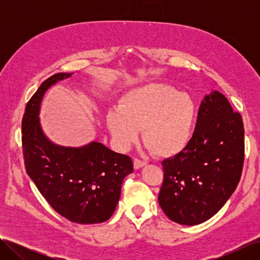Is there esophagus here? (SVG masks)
<instances>
[{"mask_svg": "<svg viewBox=\"0 0 260 260\" xmlns=\"http://www.w3.org/2000/svg\"><path fill=\"white\" fill-rule=\"evenodd\" d=\"M145 164H146L145 161L138 159V158H135V160H133V166H135V169L142 168L143 166H145Z\"/></svg>", "mask_w": 260, "mask_h": 260, "instance_id": "1", "label": "esophagus"}]
</instances>
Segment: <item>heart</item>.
<instances>
[{"label": "heart", "mask_w": 260, "mask_h": 260, "mask_svg": "<svg viewBox=\"0 0 260 260\" xmlns=\"http://www.w3.org/2000/svg\"><path fill=\"white\" fill-rule=\"evenodd\" d=\"M198 116L194 100L165 83H148L124 93L119 108L106 117L119 148L136 142L140 129L147 147L159 157H171L190 143Z\"/></svg>", "instance_id": "1"}]
</instances>
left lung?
Wrapping results in <instances>:
<instances>
[{
  "mask_svg": "<svg viewBox=\"0 0 260 260\" xmlns=\"http://www.w3.org/2000/svg\"><path fill=\"white\" fill-rule=\"evenodd\" d=\"M244 162V125L240 113L218 91L202 101L190 143L162 160L158 203L180 224L210 219L237 188Z\"/></svg>",
  "mask_w": 260,
  "mask_h": 260,
  "instance_id": "obj_1",
  "label": "left lung"
}]
</instances>
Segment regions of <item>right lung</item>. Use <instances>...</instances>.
<instances>
[{
  "label": "right lung",
  "instance_id": "1",
  "mask_svg": "<svg viewBox=\"0 0 260 260\" xmlns=\"http://www.w3.org/2000/svg\"><path fill=\"white\" fill-rule=\"evenodd\" d=\"M72 75H53L27 103L21 121L25 168L43 198L59 215L80 224L100 223L114 214L122 181L133 171V164L129 156L116 153L100 142L67 147L46 138L39 118L44 93Z\"/></svg>",
  "mask_w": 260,
  "mask_h": 260
}]
</instances>
